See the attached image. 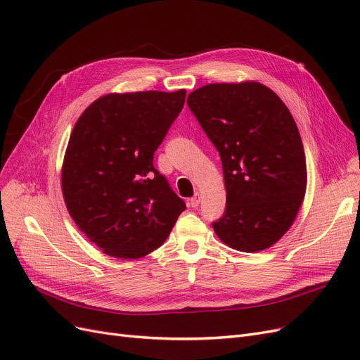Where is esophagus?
<instances>
[{
  "label": "esophagus",
  "mask_w": 360,
  "mask_h": 360,
  "mask_svg": "<svg viewBox=\"0 0 360 360\" xmlns=\"http://www.w3.org/2000/svg\"><path fill=\"white\" fill-rule=\"evenodd\" d=\"M200 201H201V195L200 193H195L193 197L189 200V205L195 209V207L200 205Z\"/></svg>",
  "instance_id": "1"
}]
</instances>
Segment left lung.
Segmentation results:
<instances>
[{
    "mask_svg": "<svg viewBox=\"0 0 360 360\" xmlns=\"http://www.w3.org/2000/svg\"><path fill=\"white\" fill-rule=\"evenodd\" d=\"M188 106L219 151L226 189L213 230L242 252L278 242L307 191V160L296 122L279 97L258 82L209 84Z\"/></svg>",
    "mask_w": 360,
    "mask_h": 360,
    "instance_id": "left-lung-1",
    "label": "left lung"
}]
</instances>
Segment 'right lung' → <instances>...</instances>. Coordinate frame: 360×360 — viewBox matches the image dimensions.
<instances>
[{
  "label": "right lung",
  "instance_id": "1",
  "mask_svg": "<svg viewBox=\"0 0 360 360\" xmlns=\"http://www.w3.org/2000/svg\"><path fill=\"white\" fill-rule=\"evenodd\" d=\"M186 91L108 94L76 122L61 171L75 224L105 254L135 259L167 240L186 209L153 165Z\"/></svg>",
  "mask_w": 360,
  "mask_h": 360
}]
</instances>
